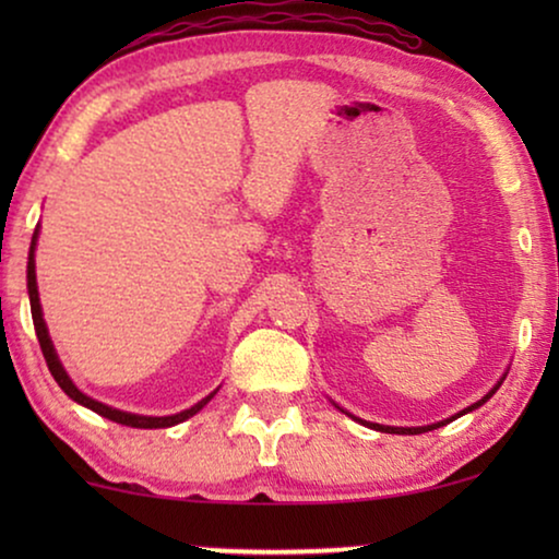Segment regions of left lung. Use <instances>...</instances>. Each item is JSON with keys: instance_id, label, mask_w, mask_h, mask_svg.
I'll return each mask as SVG.
<instances>
[{"instance_id": "1", "label": "left lung", "mask_w": 559, "mask_h": 559, "mask_svg": "<svg viewBox=\"0 0 559 559\" xmlns=\"http://www.w3.org/2000/svg\"><path fill=\"white\" fill-rule=\"evenodd\" d=\"M503 379H507V373H503L501 381H503ZM501 381H499V384H496V386L491 389V392H488V394L484 396V400H478L476 404H471V407H468V409H463L461 415H465V412H473V409H478L480 404H486L488 400H491V396L496 394V389L501 386ZM346 415H348V412H346ZM461 415H453V417H450V419H442V423H438V425H425V427H389V425H369V423H364V419H358V423L369 425V427H373V430H379V432H392V435H419V432H430V430H438V427L448 425V423H453V419H457V417H461ZM354 419H356V417H354Z\"/></svg>"}]
</instances>
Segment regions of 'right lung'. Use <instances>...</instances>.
Masks as SVG:
<instances>
[{
	"label": "right lung",
	"mask_w": 559,
	"mask_h": 559,
	"mask_svg": "<svg viewBox=\"0 0 559 559\" xmlns=\"http://www.w3.org/2000/svg\"><path fill=\"white\" fill-rule=\"evenodd\" d=\"M37 231H40V226L35 228L33 234V243H29V257H27V293H29V310H33V323H35V333H37V341H40V348H43V356L45 361H48V369L52 373V379L58 381V386L63 389V392L71 396L73 402L83 404V407L94 409L96 415H102L106 419H111V423H119V425H127V427H142V430H159V427H173L178 423H186L188 417H193L195 412H201L205 404L213 400V394L205 396L198 404H193L190 409H182L178 415H170V417H144V415H132V412H121V409H114L109 404H102L96 400H91L81 392L79 386L73 384L71 377H68L63 364H60V358L56 354V348H52V341L48 335V325H45L43 320V308H40V295H37V280H35V243H37Z\"/></svg>",
	"instance_id": "right-lung-1"
}]
</instances>
